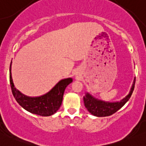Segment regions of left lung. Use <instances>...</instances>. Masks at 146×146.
<instances>
[{"label": "left lung", "mask_w": 146, "mask_h": 146, "mask_svg": "<svg viewBox=\"0 0 146 146\" xmlns=\"http://www.w3.org/2000/svg\"><path fill=\"white\" fill-rule=\"evenodd\" d=\"M135 79L136 78L135 77L128 94L120 101H114V102L105 101L96 99L90 93L86 92V95L83 96V101L86 109L88 110V112L95 117H102L112 115V114L117 112L119 109L121 108L130 99L135 88Z\"/></svg>", "instance_id": "obj_1"}]
</instances>
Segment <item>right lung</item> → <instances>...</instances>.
Instances as JSON below:
<instances>
[{"label": "right lung", "instance_id": "right-lung-1", "mask_svg": "<svg viewBox=\"0 0 146 146\" xmlns=\"http://www.w3.org/2000/svg\"><path fill=\"white\" fill-rule=\"evenodd\" d=\"M11 71V62L9 68V81L12 94L16 101L25 110L42 117H49L56 112L61 106L65 88L73 81L72 78H63L46 94L39 96H28L21 93L15 88Z\"/></svg>", "mask_w": 146, "mask_h": 146}]
</instances>
